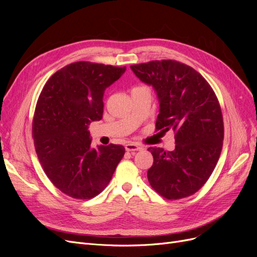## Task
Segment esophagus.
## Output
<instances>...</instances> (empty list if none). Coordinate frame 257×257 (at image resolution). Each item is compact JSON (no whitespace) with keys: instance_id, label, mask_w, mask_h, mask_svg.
Wrapping results in <instances>:
<instances>
[{"instance_id":"esophagus-1","label":"esophagus","mask_w":257,"mask_h":257,"mask_svg":"<svg viewBox=\"0 0 257 257\" xmlns=\"http://www.w3.org/2000/svg\"><path fill=\"white\" fill-rule=\"evenodd\" d=\"M143 149V148L141 146H138L137 144H134V143H128L126 146H125V150L127 152H132V153H136L137 151H141Z\"/></svg>"}]
</instances>
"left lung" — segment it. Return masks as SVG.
Listing matches in <instances>:
<instances>
[{
  "instance_id": "1",
  "label": "left lung",
  "mask_w": 257,
  "mask_h": 257,
  "mask_svg": "<svg viewBox=\"0 0 257 257\" xmlns=\"http://www.w3.org/2000/svg\"><path fill=\"white\" fill-rule=\"evenodd\" d=\"M157 91L160 113L155 131L175 133L176 148L150 147L148 170L152 189L169 200L196 193L211 176L223 147L224 123L213 89L193 67L175 60H155L131 66Z\"/></svg>"
}]
</instances>
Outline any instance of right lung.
Masks as SVG:
<instances>
[{"label": "right lung", "mask_w": 257, "mask_h": 257, "mask_svg": "<svg viewBox=\"0 0 257 257\" xmlns=\"http://www.w3.org/2000/svg\"><path fill=\"white\" fill-rule=\"evenodd\" d=\"M126 67L79 61L54 73L35 107L32 137L49 180L65 195L91 199L110 182L125 149L110 144L92 148L89 124L103 118L107 87Z\"/></svg>", "instance_id": "add662e5"}]
</instances>
